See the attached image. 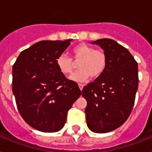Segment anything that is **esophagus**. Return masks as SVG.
<instances>
[{"label": "esophagus", "instance_id": "obj_1", "mask_svg": "<svg viewBox=\"0 0 152 152\" xmlns=\"http://www.w3.org/2000/svg\"><path fill=\"white\" fill-rule=\"evenodd\" d=\"M79 88H80V89L82 91V90H83V85L82 84V83H79Z\"/></svg>", "mask_w": 152, "mask_h": 152}]
</instances>
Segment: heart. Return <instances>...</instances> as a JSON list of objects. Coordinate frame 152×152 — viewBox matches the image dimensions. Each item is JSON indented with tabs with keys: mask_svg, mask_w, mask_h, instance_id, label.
<instances>
[{
	"mask_svg": "<svg viewBox=\"0 0 152 152\" xmlns=\"http://www.w3.org/2000/svg\"><path fill=\"white\" fill-rule=\"evenodd\" d=\"M72 60L65 54L59 55L56 59L57 69L64 76L71 74L78 64V71L70 79L75 82H84L91 76L99 78L102 75L107 64V57L103 50L81 43L72 49Z\"/></svg>",
	"mask_w": 152,
	"mask_h": 152,
	"instance_id": "obj_1",
	"label": "heart"
}]
</instances>
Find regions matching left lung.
Listing matches in <instances>:
<instances>
[{
  "instance_id": "left-lung-1",
  "label": "left lung",
  "mask_w": 152,
  "mask_h": 152,
  "mask_svg": "<svg viewBox=\"0 0 152 152\" xmlns=\"http://www.w3.org/2000/svg\"><path fill=\"white\" fill-rule=\"evenodd\" d=\"M100 46L107 64L100 77L82 91L87 100L88 128L98 133L111 132L125 122L134 106L138 88V64L127 49L113 39L92 42Z\"/></svg>"
}]
</instances>
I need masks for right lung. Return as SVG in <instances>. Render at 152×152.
<instances>
[{
    "instance_id": "right-lung-1",
    "label": "right lung",
    "mask_w": 152,
    "mask_h": 152,
    "mask_svg": "<svg viewBox=\"0 0 152 152\" xmlns=\"http://www.w3.org/2000/svg\"><path fill=\"white\" fill-rule=\"evenodd\" d=\"M71 42H39L20 53L12 66L18 111L30 126L41 132L61 129L68 111L81 95L78 84L67 79L56 64Z\"/></svg>"
}]
</instances>
